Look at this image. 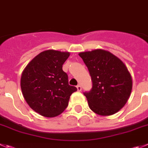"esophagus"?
Here are the masks:
<instances>
[{
  "label": "esophagus",
  "instance_id": "1",
  "mask_svg": "<svg viewBox=\"0 0 148 148\" xmlns=\"http://www.w3.org/2000/svg\"><path fill=\"white\" fill-rule=\"evenodd\" d=\"M76 87H77V89H78V91H81V89H82V88H81V85H78Z\"/></svg>",
  "mask_w": 148,
  "mask_h": 148
}]
</instances>
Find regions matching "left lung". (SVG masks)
<instances>
[{
	"mask_svg": "<svg viewBox=\"0 0 148 148\" xmlns=\"http://www.w3.org/2000/svg\"><path fill=\"white\" fill-rule=\"evenodd\" d=\"M91 75L92 88L84 94L88 107L99 115L120 110L130 97L132 79L124 63L102 49L79 53Z\"/></svg>",
	"mask_w": 148,
	"mask_h": 148,
	"instance_id": "left-lung-1",
	"label": "left lung"
}]
</instances>
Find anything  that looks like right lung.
I'll return each mask as SVG.
<instances>
[{
  "instance_id": "1",
  "label": "right lung",
  "mask_w": 148,
  "mask_h": 148,
  "mask_svg": "<svg viewBox=\"0 0 148 148\" xmlns=\"http://www.w3.org/2000/svg\"><path fill=\"white\" fill-rule=\"evenodd\" d=\"M69 52L47 50L26 66L21 77V88L25 101L36 112L52 118L61 114L68 105L70 97L77 88L68 84L62 65Z\"/></svg>"
}]
</instances>
